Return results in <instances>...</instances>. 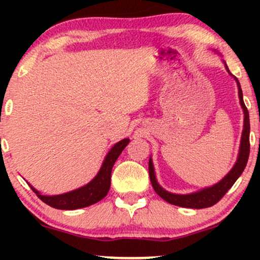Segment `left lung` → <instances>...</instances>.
Returning a JSON list of instances; mask_svg holds the SVG:
<instances>
[{"mask_svg": "<svg viewBox=\"0 0 260 260\" xmlns=\"http://www.w3.org/2000/svg\"><path fill=\"white\" fill-rule=\"evenodd\" d=\"M215 51V50H214ZM226 71H228L230 76L232 77L237 83L238 88V98H240V104L241 107L243 110V131H242V137H241V144H240V150H238L237 160H236L235 165L232 166V169L230 170L229 174L220 180L217 183L213 184L210 187L202 188V189L197 190V192L188 193V194H177V193H171L169 190L164 189L160 186L159 182L156 180V176H155V170L153 165V159H149V176H150V182L151 186H153L154 190L157 193V196H160L164 201H166L170 204L177 205V207L182 208H190V209H203V208H209L211 205L216 204L220 199L225 196V193L234 186V183L237 181V178L242 175L244 168L247 165V161H248L249 156V113L247 110L246 105H244L243 101V94L242 89H241L240 82L236 78L234 74L229 71L228 64L223 61Z\"/></svg>", "mask_w": 260, "mask_h": 260, "instance_id": "8db88e82", "label": "left lung"}]
</instances>
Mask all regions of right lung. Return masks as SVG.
<instances>
[{
	"label": "right lung",
	"instance_id": "add662e5",
	"mask_svg": "<svg viewBox=\"0 0 260 260\" xmlns=\"http://www.w3.org/2000/svg\"><path fill=\"white\" fill-rule=\"evenodd\" d=\"M128 143H129V138H124L116 143L110 149L109 153L106 154L103 165H101L96 176L89 183L77 188V189L63 193V194L43 196L30 183H29V186H30L32 192L37 193V196L41 201L55 209L74 210V209L85 208L89 207V205L95 204V203L100 202L101 199L105 198L107 193H109L110 184H111V171L113 164L116 162L117 157L120 156L122 150L127 147Z\"/></svg>",
	"mask_w": 260,
	"mask_h": 260
}]
</instances>
